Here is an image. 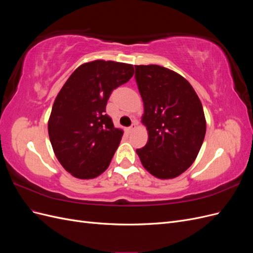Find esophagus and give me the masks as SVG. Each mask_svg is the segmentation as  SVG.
Masks as SVG:
<instances>
[{
    "label": "esophagus",
    "instance_id": "esophagus-1",
    "mask_svg": "<svg viewBox=\"0 0 253 253\" xmlns=\"http://www.w3.org/2000/svg\"><path fill=\"white\" fill-rule=\"evenodd\" d=\"M136 126H137V121H134V122H133V124H132L131 126H129L128 127H127V131H128L129 133H131L132 131H134V129H135V127H136Z\"/></svg>",
    "mask_w": 253,
    "mask_h": 253
}]
</instances>
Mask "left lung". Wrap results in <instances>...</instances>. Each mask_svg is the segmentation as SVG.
I'll return each mask as SVG.
<instances>
[{
	"mask_svg": "<svg viewBox=\"0 0 253 253\" xmlns=\"http://www.w3.org/2000/svg\"><path fill=\"white\" fill-rule=\"evenodd\" d=\"M149 139L137 149L142 166L160 179L174 178L194 163L206 134L203 105L192 85L159 65H135Z\"/></svg>",
	"mask_w": 253,
	"mask_h": 253,
	"instance_id": "left-lung-1",
	"label": "left lung"
}]
</instances>
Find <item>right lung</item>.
Returning <instances> with one entry per match:
<instances>
[{
  "mask_svg": "<svg viewBox=\"0 0 253 253\" xmlns=\"http://www.w3.org/2000/svg\"><path fill=\"white\" fill-rule=\"evenodd\" d=\"M133 75L131 64L91 61L80 65L59 91L48 135L60 164L75 177L95 178L110 166L124 132L105 114L106 103Z\"/></svg>",
  "mask_w": 253,
  "mask_h": 253,
  "instance_id": "1",
  "label": "right lung"
}]
</instances>
